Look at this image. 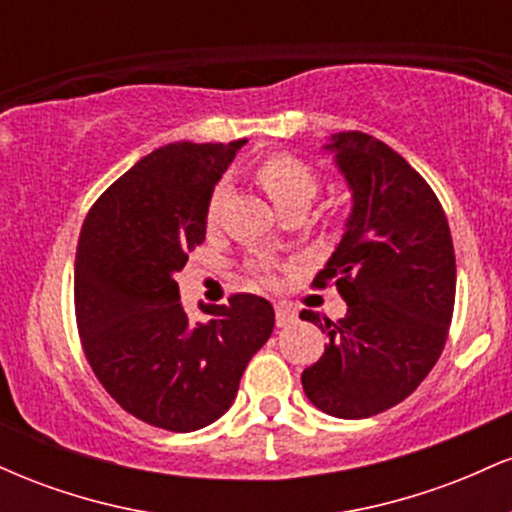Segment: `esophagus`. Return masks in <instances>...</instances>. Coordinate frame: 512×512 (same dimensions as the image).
Returning a JSON list of instances; mask_svg holds the SVG:
<instances>
[{
    "instance_id": "esophagus-1",
    "label": "esophagus",
    "mask_w": 512,
    "mask_h": 512,
    "mask_svg": "<svg viewBox=\"0 0 512 512\" xmlns=\"http://www.w3.org/2000/svg\"><path fill=\"white\" fill-rule=\"evenodd\" d=\"M274 310H276V327H289L298 320L296 308H293V305H289V303H284V301L276 303Z\"/></svg>"
}]
</instances>
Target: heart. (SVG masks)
Wrapping results in <instances>:
<instances>
[{"label":"heart","instance_id":"b5f03b06","mask_svg":"<svg viewBox=\"0 0 512 512\" xmlns=\"http://www.w3.org/2000/svg\"><path fill=\"white\" fill-rule=\"evenodd\" d=\"M255 178L279 211L289 207L308 209L310 202H313L317 195V175L313 173V168L305 166L303 161L291 156L264 158V161L257 163ZM223 195H226V187H223L221 182V185H216L214 190H211V195L207 199L209 223H216V219H219Z\"/></svg>","mask_w":512,"mask_h":512}]
</instances>
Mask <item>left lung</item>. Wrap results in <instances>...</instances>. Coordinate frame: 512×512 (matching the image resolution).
Here are the masks:
<instances>
[{
    "mask_svg": "<svg viewBox=\"0 0 512 512\" xmlns=\"http://www.w3.org/2000/svg\"><path fill=\"white\" fill-rule=\"evenodd\" d=\"M322 149L344 175L351 211L315 284L334 281L346 315L301 313L330 337L301 383L325 414L368 419L436 366L455 305V250L438 197L397 151L363 132L332 134Z\"/></svg>",
    "mask_w": 512,
    "mask_h": 512,
    "instance_id": "obj_1",
    "label": "left lung"
}]
</instances>
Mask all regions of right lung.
<instances>
[{
  "label": "right lung",
  "mask_w": 512,
  "mask_h": 512,
  "mask_svg": "<svg viewBox=\"0 0 512 512\" xmlns=\"http://www.w3.org/2000/svg\"><path fill=\"white\" fill-rule=\"evenodd\" d=\"M248 139L151 151L88 211L74 264L81 344L108 395L146 424L190 433L231 409L248 361L274 330L252 293L192 322L175 274L207 238V199Z\"/></svg>",
  "instance_id": "right-lung-1"
}]
</instances>
